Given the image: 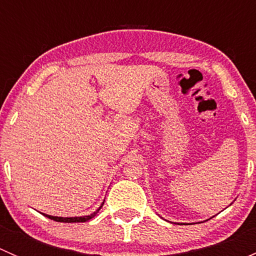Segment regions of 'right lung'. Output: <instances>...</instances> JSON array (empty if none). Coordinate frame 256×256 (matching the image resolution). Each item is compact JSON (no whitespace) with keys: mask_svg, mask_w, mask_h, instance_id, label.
I'll list each match as a JSON object with an SVG mask.
<instances>
[{"mask_svg":"<svg viewBox=\"0 0 256 256\" xmlns=\"http://www.w3.org/2000/svg\"><path fill=\"white\" fill-rule=\"evenodd\" d=\"M102 206H104V203H102V206H100L99 208L96 209V210L94 212V213H92L90 216H48V214H44L42 213L43 216H47V218L52 219V220H56V222H60V223H84V222H88L92 218H94L95 216H96L98 212L102 209Z\"/></svg>","mask_w":256,"mask_h":256,"instance_id":"right-lung-1","label":"right lung"}]
</instances>
